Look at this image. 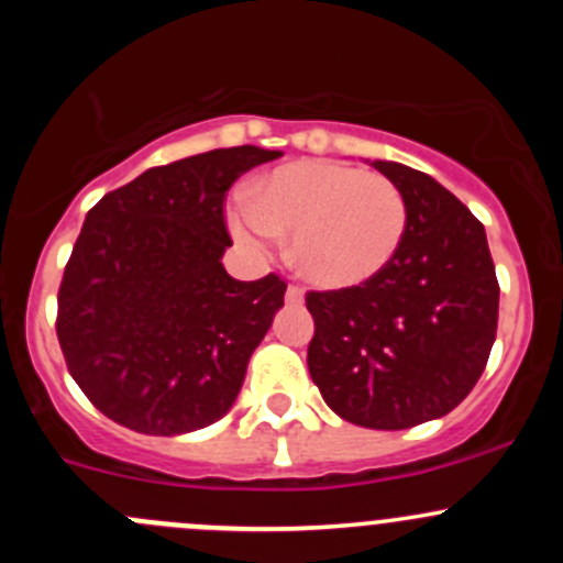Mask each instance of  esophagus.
I'll return each instance as SVG.
<instances>
[{"label": "esophagus", "instance_id": "esophagus-1", "mask_svg": "<svg viewBox=\"0 0 563 563\" xmlns=\"http://www.w3.org/2000/svg\"><path fill=\"white\" fill-rule=\"evenodd\" d=\"M286 302L288 305H302L305 302V291L299 286H288L286 288Z\"/></svg>", "mask_w": 563, "mask_h": 563}]
</instances>
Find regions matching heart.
I'll return each mask as SVG.
<instances>
[{"instance_id":"obj_1","label":"heart","mask_w":563,"mask_h":563,"mask_svg":"<svg viewBox=\"0 0 563 563\" xmlns=\"http://www.w3.org/2000/svg\"><path fill=\"white\" fill-rule=\"evenodd\" d=\"M250 247L291 236V261L321 288H354L387 269L408 229L400 187L384 174L334 161L275 168L229 212Z\"/></svg>"}]
</instances>
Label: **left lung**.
Masks as SVG:
<instances>
[{
    "label": "left lung",
    "instance_id": "left-lung-1",
    "mask_svg": "<svg viewBox=\"0 0 563 563\" xmlns=\"http://www.w3.org/2000/svg\"><path fill=\"white\" fill-rule=\"evenodd\" d=\"M408 207L402 245L373 280L308 291L310 378L345 422L406 430L460 406L498 327L485 225L433 176L376 161Z\"/></svg>",
    "mask_w": 563,
    "mask_h": 563
}]
</instances>
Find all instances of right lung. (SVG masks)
<instances>
[{"label":"right lung","mask_w":563,"mask_h":563,"mask_svg":"<svg viewBox=\"0 0 563 563\" xmlns=\"http://www.w3.org/2000/svg\"><path fill=\"white\" fill-rule=\"evenodd\" d=\"M283 152L231 146L157 166L89 209L56 297L67 371L98 411L146 435L218 422L286 280L223 269L225 192Z\"/></svg>","instance_id":"right-lung-1"}]
</instances>
